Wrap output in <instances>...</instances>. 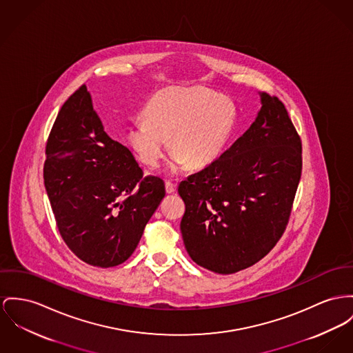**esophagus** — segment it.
I'll return each mask as SVG.
<instances>
[{
    "mask_svg": "<svg viewBox=\"0 0 353 353\" xmlns=\"http://www.w3.org/2000/svg\"><path fill=\"white\" fill-rule=\"evenodd\" d=\"M165 192L167 194H172V192H175V188L176 186L174 185V183H171V182H165Z\"/></svg>",
    "mask_w": 353,
    "mask_h": 353,
    "instance_id": "obj_1",
    "label": "esophagus"
}]
</instances>
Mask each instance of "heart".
Instances as JSON below:
<instances>
[{
  "mask_svg": "<svg viewBox=\"0 0 353 353\" xmlns=\"http://www.w3.org/2000/svg\"><path fill=\"white\" fill-rule=\"evenodd\" d=\"M144 118L134 120L127 135L141 165L158 167L168 139L174 170L185 163L201 168L225 150L234 131L236 108L229 97L202 87L168 88L150 100Z\"/></svg>",
  "mask_w": 353,
  "mask_h": 353,
  "instance_id": "1",
  "label": "heart"
}]
</instances>
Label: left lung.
I'll list each match as a JSON object with an SVG mask.
<instances>
[{
	"label": "left lung",
	"mask_w": 353,
	"mask_h": 353,
	"mask_svg": "<svg viewBox=\"0 0 353 353\" xmlns=\"http://www.w3.org/2000/svg\"><path fill=\"white\" fill-rule=\"evenodd\" d=\"M261 103L250 128L178 188L188 256L219 274L246 269L276 246L301 178V138L283 103L265 92Z\"/></svg>",
	"instance_id": "8db88e82"
}]
</instances>
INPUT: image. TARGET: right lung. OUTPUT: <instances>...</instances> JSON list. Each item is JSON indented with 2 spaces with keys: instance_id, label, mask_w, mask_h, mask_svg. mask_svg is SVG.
<instances>
[{
  "instance_id": "add662e5",
  "label": "right lung",
  "mask_w": 353,
  "mask_h": 353,
  "mask_svg": "<svg viewBox=\"0 0 353 353\" xmlns=\"http://www.w3.org/2000/svg\"><path fill=\"white\" fill-rule=\"evenodd\" d=\"M46 157L48 198L72 253L99 268L130 259L165 198V182L144 176L131 151L105 134L85 84L59 111Z\"/></svg>"
}]
</instances>
